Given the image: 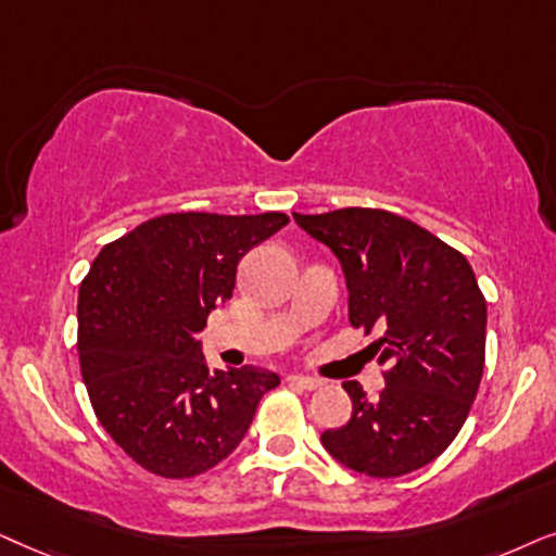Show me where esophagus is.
I'll return each mask as SVG.
<instances>
[{"mask_svg": "<svg viewBox=\"0 0 556 556\" xmlns=\"http://www.w3.org/2000/svg\"><path fill=\"white\" fill-rule=\"evenodd\" d=\"M287 381H290L292 387L305 389V391H315L317 387H323V381L313 379V376H290V379H287Z\"/></svg>", "mask_w": 556, "mask_h": 556, "instance_id": "obj_1", "label": "esophagus"}]
</instances>
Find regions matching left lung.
<instances>
[{
	"instance_id": "left-lung-1",
	"label": "left lung",
	"mask_w": 556,
	"mask_h": 556,
	"mask_svg": "<svg viewBox=\"0 0 556 556\" xmlns=\"http://www.w3.org/2000/svg\"><path fill=\"white\" fill-rule=\"evenodd\" d=\"M302 231L338 256L348 317L371 343L387 387L376 402L358 381L348 425L325 429L323 447L371 478H399L432 463L468 419L485 364V298L460 251L396 213L340 208L294 213Z\"/></svg>"
}]
</instances>
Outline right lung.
Masks as SVG:
<instances>
[{
    "label": "right lung",
    "instance_id": "obj_1",
    "mask_svg": "<svg viewBox=\"0 0 556 556\" xmlns=\"http://www.w3.org/2000/svg\"><path fill=\"white\" fill-rule=\"evenodd\" d=\"M290 224L285 213H167L93 258L78 290V355L111 440L144 470L192 478L226 460L279 376L211 368L198 332L231 300L249 249Z\"/></svg>",
    "mask_w": 556,
    "mask_h": 556
}]
</instances>
